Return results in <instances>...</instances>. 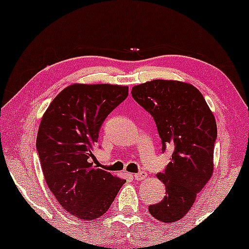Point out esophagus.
Returning a JSON list of instances; mask_svg holds the SVG:
<instances>
[{
    "instance_id": "esophagus-1",
    "label": "esophagus",
    "mask_w": 249,
    "mask_h": 249,
    "mask_svg": "<svg viewBox=\"0 0 249 249\" xmlns=\"http://www.w3.org/2000/svg\"><path fill=\"white\" fill-rule=\"evenodd\" d=\"M135 179H137V181H142V179H144L146 177V173L145 171H139V173L135 174Z\"/></svg>"
}]
</instances>
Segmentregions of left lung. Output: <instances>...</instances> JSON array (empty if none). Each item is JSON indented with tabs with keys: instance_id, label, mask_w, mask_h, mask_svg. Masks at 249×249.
Segmentation results:
<instances>
[{
	"instance_id": "left-lung-1",
	"label": "left lung",
	"mask_w": 249,
	"mask_h": 249,
	"mask_svg": "<svg viewBox=\"0 0 249 249\" xmlns=\"http://www.w3.org/2000/svg\"><path fill=\"white\" fill-rule=\"evenodd\" d=\"M131 94L154 118L162 152L174 147L169 164L157 174L165 196L149 206V213L162 222H176L189 212L213 175L217 138L214 114L201 92L181 81H147L132 87Z\"/></svg>"
}]
</instances>
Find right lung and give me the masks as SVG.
<instances>
[{
    "instance_id": "add662e5",
    "label": "right lung",
    "mask_w": 249,
    "mask_h": 249,
    "mask_svg": "<svg viewBox=\"0 0 249 249\" xmlns=\"http://www.w3.org/2000/svg\"><path fill=\"white\" fill-rule=\"evenodd\" d=\"M129 95L118 85L74 84L62 89L43 114L36 150L49 190L80 220L107 212L125 179L89 163L104 120Z\"/></svg>"
}]
</instances>
